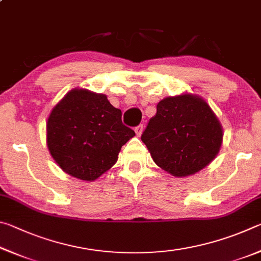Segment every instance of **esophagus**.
<instances>
[{"mask_svg":"<svg viewBox=\"0 0 261 261\" xmlns=\"http://www.w3.org/2000/svg\"><path fill=\"white\" fill-rule=\"evenodd\" d=\"M135 131H136L137 136H140L141 134H143V125L139 124L138 126H136V127H135Z\"/></svg>","mask_w":261,"mask_h":261,"instance_id":"1","label":"esophagus"}]
</instances>
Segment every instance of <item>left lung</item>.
Masks as SVG:
<instances>
[{
	"mask_svg": "<svg viewBox=\"0 0 261 261\" xmlns=\"http://www.w3.org/2000/svg\"><path fill=\"white\" fill-rule=\"evenodd\" d=\"M222 137L220 121L206 101L185 93L158 103L141 141L159 167L175 177H185L214 160Z\"/></svg>",
	"mask_w": 261,
	"mask_h": 261,
	"instance_id": "1",
	"label": "left lung"
}]
</instances>
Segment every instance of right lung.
<instances>
[{"label": "right lung", "instance_id": "obj_1", "mask_svg": "<svg viewBox=\"0 0 261 261\" xmlns=\"http://www.w3.org/2000/svg\"><path fill=\"white\" fill-rule=\"evenodd\" d=\"M135 131L105 94L74 88L53 108L47 146L57 165L73 177L92 182L109 170Z\"/></svg>", "mask_w": 261, "mask_h": 261}]
</instances>
